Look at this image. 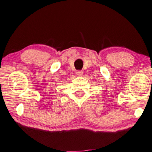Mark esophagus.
Masks as SVG:
<instances>
[{
  "label": "esophagus",
  "mask_w": 152,
  "mask_h": 152,
  "mask_svg": "<svg viewBox=\"0 0 152 152\" xmlns=\"http://www.w3.org/2000/svg\"><path fill=\"white\" fill-rule=\"evenodd\" d=\"M83 72L81 71V70H78V71L76 72L77 76H81L83 75Z\"/></svg>",
  "instance_id": "34e87169"
}]
</instances>
